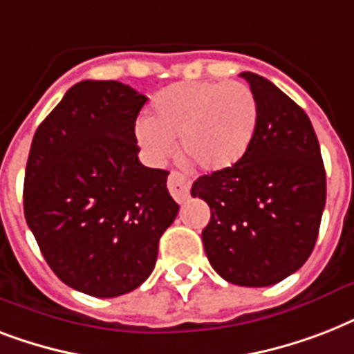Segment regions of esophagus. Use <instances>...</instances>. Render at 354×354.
Segmentation results:
<instances>
[{
  "mask_svg": "<svg viewBox=\"0 0 354 354\" xmlns=\"http://www.w3.org/2000/svg\"><path fill=\"white\" fill-rule=\"evenodd\" d=\"M169 193L172 194V198L176 200L178 204H182L183 200L189 196V189H191V182L187 180V176H183L182 172L172 171L169 174Z\"/></svg>",
  "mask_w": 354,
  "mask_h": 354,
  "instance_id": "34e87169",
  "label": "esophagus"
}]
</instances>
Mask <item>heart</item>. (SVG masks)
<instances>
[{"label":"heart","instance_id":"heart-1","mask_svg":"<svg viewBox=\"0 0 354 354\" xmlns=\"http://www.w3.org/2000/svg\"><path fill=\"white\" fill-rule=\"evenodd\" d=\"M257 99L242 82L194 80L169 86L156 97L136 138L145 156L165 161L180 138L182 152L207 172L232 169L246 154L257 128Z\"/></svg>","mask_w":354,"mask_h":354}]
</instances>
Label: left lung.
<instances>
[{
  "mask_svg": "<svg viewBox=\"0 0 354 354\" xmlns=\"http://www.w3.org/2000/svg\"><path fill=\"white\" fill-rule=\"evenodd\" d=\"M257 99V128L239 163L200 176L191 194L207 202L202 232L215 272L239 286H270L313 253L327 183L307 113L261 75L244 71Z\"/></svg>",
  "mask_w": 354,
  "mask_h": 354,
  "instance_id": "left-lung-1",
  "label": "left lung"
}]
</instances>
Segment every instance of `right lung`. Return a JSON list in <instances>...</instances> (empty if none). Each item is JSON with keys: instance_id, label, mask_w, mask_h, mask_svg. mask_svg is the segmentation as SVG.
Here are the masks:
<instances>
[{"instance_id": "add662e5", "label": "right lung", "mask_w": 354, "mask_h": 354, "mask_svg": "<svg viewBox=\"0 0 354 354\" xmlns=\"http://www.w3.org/2000/svg\"><path fill=\"white\" fill-rule=\"evenodd\" d=\"M147 102L118 80H82L36 130L25 169V221L60 281L95 297L138 288L180 205L169 172L138 158Z\"/></svg>"}]
</instances>
